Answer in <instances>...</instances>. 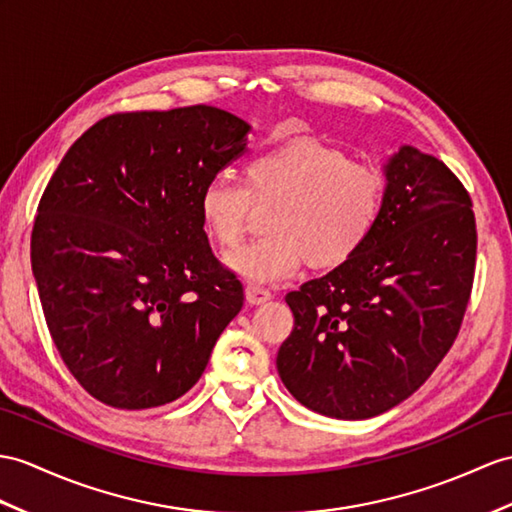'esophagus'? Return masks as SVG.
Instances as JSON below:
<instances>
[{
	"instance_id": "1",
	"label": "esophagus",
	"mask_w": 512,
	"mask_h": 512,
	"mask_svg": "<svg viewBox=\"0 0 512 512\" xmlns=\"http://www.w3.org/2000/svg\"><path fill=\"white\" fill-rule=\"evenodd\" d=\"M245 297H247V302H249V304L258 306V304H265V302H269V299H271V291H269V289H265V286H260V284H247Z\"/></svg>"
}]
</instances>
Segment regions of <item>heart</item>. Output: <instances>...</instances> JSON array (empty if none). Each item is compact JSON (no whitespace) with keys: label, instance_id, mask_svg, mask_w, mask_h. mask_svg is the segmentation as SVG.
<instances>
[{"label":"heart","instance_id":"obj_1","mask_svg":"<svg viewBox=\"0 0 512 512\" xmlns=\"http://www.w3.org/2000/svg\"><path fill=\"white\" fill-rule=\"evenodd\" d=\"M384 173L343 149L295 139L245 160L243 186L210 178L197 197L199 223L219 247L239 245L254 208L271 206L265 239L232 252L226 263L249 282H278L306 260L317 269L354 258L382 217Z\"/></svg>","mask_w":512,"mask_h":512}]
</instances>
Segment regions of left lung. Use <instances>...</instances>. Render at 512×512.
<instances>
[{
    "label": "left lung",
    "mask_w": 512,
    "mask_h": 512,
    "mask_svg": "<svg viewBox=\"0 0 512 512\" xmlns=\"http://www.w3.org/2000/svg\"><path fill=\"white\" fill-rule=\"evenodd\" d=\"M360 252L286 293L295 326L278 373L299 404L369 419L404 402L454 345L476 271L471 197L445 162L402 145Z\"/></svg>",
    "instance_id": "1"
}]
</instances>
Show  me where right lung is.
<instances>
[{
	"label": "right lung",
	"mask_w": 512,
	"mask_h": 512,
	"mask_svg": "<svg viewBox=\"0 0 512 512\" xmlns=\"http://www.w3.org/2000/svg\"><path fill=\"white\" fill-rule=\"evenodd\" d=\"M249 123L215 106L117 112L69 147L39 202L32 271L49 334L95 400H178L243 308L199 223L202 186L243 154Z\"/></svg>",
	"instance_id": "1"
}]
</instances>
